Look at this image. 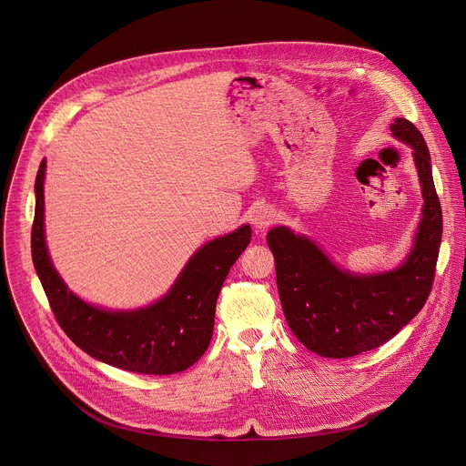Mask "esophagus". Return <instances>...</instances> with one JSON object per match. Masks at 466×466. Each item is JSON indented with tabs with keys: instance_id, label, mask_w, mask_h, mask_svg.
<instances>
[{
	"instance_id": "34e87169",
	"label": "esophagus",
	"mask_w": 466,
	"mask_h": 466,
	"mask_svg": "<svg viewBox=\"0 0 466 466\" xmlns=\"http://www.w3.org/2000/svg\"><path fill=\"white\" fill-rule=\"evenodd\" d=\"M250 221L258 230H265L277 221V212L271 207H259L252 212Z\"/></svg>"
}]
</instances>
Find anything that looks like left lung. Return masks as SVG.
<instances>
[{"instance_id": "left-lung-1", "label": "left lung", "mask_w": 466, "mask_h": 466, "mask_svg": "<svg viewBox=\"0 0 466 466\" xmlns=\"http://www.w3.org/2000/svg\"><path fill=\"white\" fill-rule=\"evenodd\" d=\"M392 135L413 147L424 210L415 247L400 268L354 277L328 259L309 239L286 227L268 232L277 286L295 338L322 358H352L392 339L426 304L437 269L442 210L431 175V158L420 130L398 117Z\"/></svg>"}]
</instances>
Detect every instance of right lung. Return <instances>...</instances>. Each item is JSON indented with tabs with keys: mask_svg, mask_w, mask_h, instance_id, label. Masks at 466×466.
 Segmentation results:
<instances>
[{
	"mask_svg": "<svg viewBox=\"0 0 466 466\" xmlns=\"http://www.w3.org/2000/svg\"><path fill=\"white\" fill-rule=\"evenodd\" d=\"M44 173L42 160L35 182L31 254L64 334L88 356L128 372L175 374L191 367L212 341L216 302L232 263L250 241V227L198 248L158 302L137 311H105L68 291L53 269L44 239Z\"/></svg>",
	"mask_w": 466,
	"mask_h": 466,
	"instance_id": "right-lung-1",
	"label": "right lung"
}]
</instances>
